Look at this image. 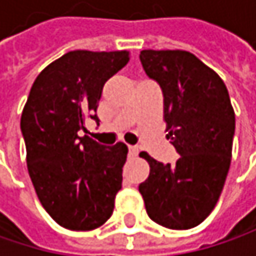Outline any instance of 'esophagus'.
<instances>
[{"mask_svg":"<svg viewBox=\"0 0 256 256\" xmlns=\"http://www.w3.org/2000/svg\"><path fill=\"white\" fill-rule=\"evenodd\" d=\"M138 146H134V145H128V156L130 157H136L138 156Z\"/></svg>","mask_w":256,"mask_h":256,"instance_id":"esophagus-1","label":"esophagus"}]
</instances>
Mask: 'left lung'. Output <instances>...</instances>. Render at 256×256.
Segmentation results:
<instances>
[{
	"instance_id": "left-lung-1",
	"label": "left lung",
	"mask_w": 256,
	"mask_h": 256,
	"mask_svg": "<svg viewBox=\"0 0 256 256\" xmlns=\"http://www.w3.org/2000/svg\"><path fill=\"white\" fill-rule=\"evenodd\" d=\"M145 74L164 98L168 139L180 156L164 164L146 152L150 176L139 185L148 216L170 230L202 224L214 210L231 163L236 117L220 76L184 50H142Z\"/></svg>"
}]
</instances>
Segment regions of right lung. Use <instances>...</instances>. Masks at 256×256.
<instances>
[{
  "instance_id": "add662e5",
  "label": "right lung",
  "mask_w": 256,
  "mask_h": 256,
  "mask_svg": "<svg viewBox=\"0 0 256 256\" xmlns=\"http://www.w3.org/2000/svg\"><path fill=\"white\" fill-rule=\"evenodd\" d=\"M128 59L126 50H74L30 87L20 118L28 172L42 208L64 228L94 230L112 215L128 146H105L78 133L86 117L99 122L102 88Z\"/></svg>"
}]
</instances>
